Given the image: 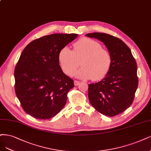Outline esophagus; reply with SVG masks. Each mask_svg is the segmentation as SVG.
Wrapping results in <instances>:
<instances>
[{
  "label": "esophagus",
  "mask_w": 151,
  "mask_h": 151,
  "mask_svg": "<svg viewBox=\"0 0 151 151\" xmlns=\"http://www.w3.org/2000/svg\"><path fill=\"white\" fill-rule=\"evenodd\" d=\"M79 84H80V82H79V81H74V85H75L76 86H79Z\"/></svg>",
  "instance_id": "obj_1"
}]
</instances>
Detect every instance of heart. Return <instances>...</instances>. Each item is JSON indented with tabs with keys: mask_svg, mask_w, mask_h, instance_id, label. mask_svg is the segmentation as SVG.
Instances as JSON below:
<instances>
[{
	"mask_svg": "<svg viewBox=\"0 0 151 151\" xmlns=\"http://www.w3.org/2000/svg\"><path fill=\"white\" fill-rule=\"evenodd\" d=\"M58 59L62 70L71 76L81 64V68L74 75L84 79L99 81L108 74L112 64V57L107 49L97 40L83 37L73 44V50L68 47H62Z\"/></svg>",
	"mask_w": 151,
	"mask_h": 151,
	"instance_id": "b5f03b06",
	"label": "heart"
}]
</instances>
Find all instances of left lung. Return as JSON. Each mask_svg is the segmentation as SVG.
I'll use <instances>...</instances> for the list:
<instances>
[{
    "label": "left lung",
    "mask_w": 151,
    "mask_h": 151,
    "mask_svg": "<svg viewBox=\"0 0 151 151\" xmlns=\"http://www.w3.org/2000/svg\"><path fill=\"white\" fill-rule=\"evenodd\" d=\"M86 35L104 42L112 57V66L105 78L89 84L90 103L103 115H118L129 108L134 101L139 82L136 60L131 49L120 39L100 32Z\"/></svg>",
    "instance_id": "obj_1"
}]
</instances>
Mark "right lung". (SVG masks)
Returning <instances> with one entry per match:
<instances>
[{"instance_id":"1","label":"right lung","mask_w":151,"mask_h":151,"mask_svg":"<svg viewBox=\"0 0 151 151\" xmlns=\"http://www.w3.org/2000/svg\"><path fill=\"white\" fill-rule=\"evenodd\" d=\"M76 34L45 35L29 43L15 67V91L24 111L39 119L57 115L67 102L74 81L62 72L60 50L74 40Z\"/></svg>"}]
</instances>
